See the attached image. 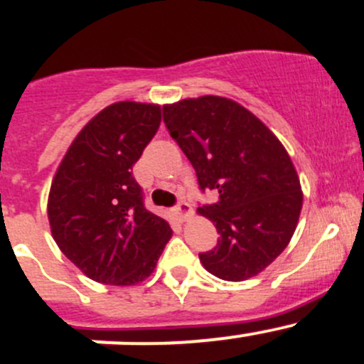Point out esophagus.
Masks as SVG:
<instances>
[{"instance_id": "obj_1", "label": "esophagus", "mask_w": 364, "mask_h": 364, "mask_svg": "<svg viewBox=\"0 0 364 364\" xmlns=\"http://www.w3.org/2000/svg\"><path fill=\"white\" fill-rule=\"evenodd\" d=\"M172 213H174V215L178 216V218L183 222V220L190 218V216L193 215V209H192V205H190L188 203L181 200V203H178V205H176V208L172 209Z\"/></svg>"}]
</instances>
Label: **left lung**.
I'll use <instances>...</instances> for the list:
<instances>
[{"label": "left lung", "mask_w": 364, "mask_h": 364, "mask_svg": "<svg viewBox=\"0 0 364 364\" xmlns=\"http://www.w3.org/2000/svg\"><path fill=\"white\" fill-rule=\"evenodd\" d=\"M171 137L196 168L200 190L218 200L197 208L220 237L199 253L203 266L227 282L266 269L291 241L299 220V178L277 135L237 102L186 98L164 105Z\"/></svg>", "instance_id": "8db88e82"}]
</instances>
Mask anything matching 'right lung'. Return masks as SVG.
Instances as JSON below:
<instances>
[{"label":"right lung","instance_id":"obj_1","mask_svg":"<svg viewBox=\"0 0 364 364\" xmlns=\"http://www.w3.org/2000/svg\"><path fill=\"white\" fill-rule=\"evenodd\" d=\"M160 121V105L116 102L79 132L58 167L47 204L50 232L91 280H146L171 240L168 223L144 208L132 176Z\"/></svg>","mask_w":364,"mask_h":364}]
</instances>
